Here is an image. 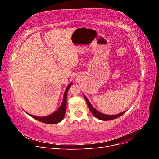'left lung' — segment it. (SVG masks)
<instances>
[{
	"label": "left lung",
	"instance_id": "obj_1",
	"mask_svg": "<svg viewBox=\"0 0 159 159\" xmlns=\"http://www.w3.org/2000/svg\"><path fill=\"white\" fill-rule=\"evenodd\" d=\"M84 98L86 101V102H87V104L88 105V107L89 109V110L91 111V112L92 113V114L94 115V117H96L97 119H99V120H102V121H109V120H112V119H117L119 117L121 116L123 114H124L125 113V111H123L122 113H120L119 114H116V115H106V114H103L102 113H101L97 109H95L93 106L91 104V103L89 102V101L88 100V99L86 98V96L85 95H84Z\"/></svg>",
	"mask_w": 159,
	"mask_h": 159
}]
</instances>
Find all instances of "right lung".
<instances>
[{"label":"right lung","instance_id":"add662e5","mask_svg":"<svg viewBox=\"0 0 159 159\" xmlns=\"http://www.w3.org/2000/svg\"><path fill=\"white\" fill-rule=\"evenodd\" d=\"M71 85H72V83H70L68 85V87L66 88V89L64 94V98H63V101H62V103L60 105L59 108L57 109L55 112H54L49 115H48V116H45V117H38V116H35V115H30L26 112V113L28 115H30V116L32 117V118L35 119L40 122L44 123L56 124V123H58L61 122L62 121V119L64 118V116H65L66 104H67V94H68V91L69 89L70 88Z\"/></svg>","mask_w":159,"mask_h":159}]
</instances>
